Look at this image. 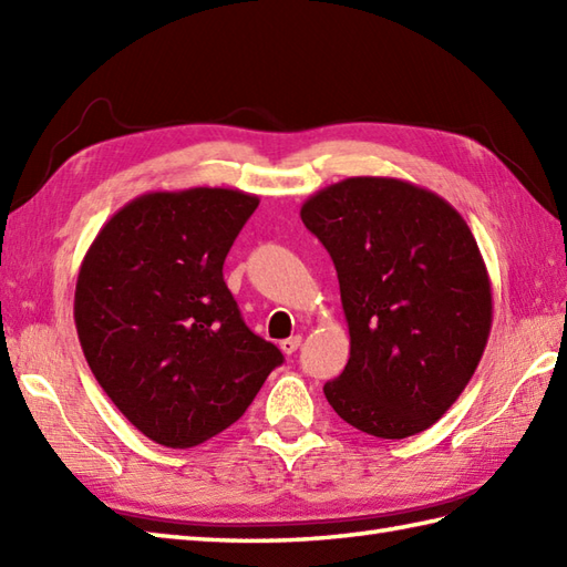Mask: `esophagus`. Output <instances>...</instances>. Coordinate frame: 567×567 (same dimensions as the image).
Segmentation results:
<instances>
[{
    "label": "esophagus",
    "instance_id": "esophagus-1",
    "mask_svg": "<svg viewBox=\"0 0 567 567\" xmlns=\"http://www.w3.org/2000/svg\"><path fill=\"white\" fill-rule=\"evenodd\" d=\"M302 346V336H290V339H285V341H280V348H282V353H287V355H292L297 348Z\"/></svg>",
    "mask_w": 567,
    "mask_h": 567
}]
</instances>
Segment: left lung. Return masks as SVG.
Returning a JSON list of instances; mask_svg holds the SVG:
<instances>
[{
  "mask_svg": "<svg viewBox=\"0 0 567 567\" xmlns=\"http://www.w3.org/2000/svg\"><path fill=\"white\" fill-rule=\"evenodd\" d=\"M339 272L351 358L323 384L346 424L406 439L449 412L485 353L492 285L465 219L396 177H348L302 204Z\"/></svg>",
  "mask_w": 567,
  "mask_h": 567,
  "instance_id": "1",
  "label": "left lung"
}]
</instances>
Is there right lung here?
I'll list each match as a JSON object with an SVG mask.
<instances>
[{
  "label": "right lung",
  "mask_w": 567,
  "mask_h": 567,
  "mask_svg": "<svg viewBox=\"0 0 567 567\" xmlns=\"http://www.w3.org/2000/svg\"><path fill=\"white\" fill-rule=\"evenodd\" d=\"M258 202L224 187L148 192L102 226L80 265L75 327L90 370L118 412L167 449L231 426L282 363L224 282Z\"/></svg>",
  "instance_id": "1"
}]
</instances>
